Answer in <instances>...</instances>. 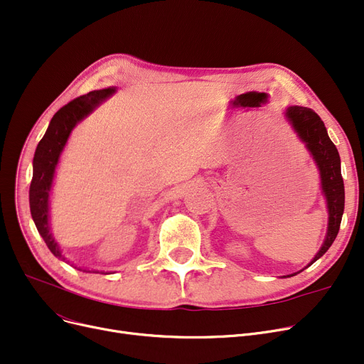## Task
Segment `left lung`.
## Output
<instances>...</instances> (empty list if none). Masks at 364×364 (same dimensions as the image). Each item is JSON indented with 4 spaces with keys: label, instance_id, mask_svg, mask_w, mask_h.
Wrapping results in <instances>:
<instances>
[{
    "label": "left lung",
    "instance_id": "8db88e82",
    "mask_svg": "<svg viewBox=\"0 0 364 364\" xmlns=\"http://www.w3.org/2000/svg\"><path fill=\"white\" fill-rule=\"evenodd\" d=\"M286 118H288V121L296 131L299 139L307 146L313 159L317 164V168L320 171L321 190L328 203L329 223L326 237H324L320 251L309 264L311 265L320 257L326 254L339 232L343 205H346V190H343V180L341 176V158L335 144L328 136L326 127H324L323 121L313 109L302 106H289L286 109Z\"/></svg>",
    "mask_w": 364,
    "mask_h": 364
}]
</instances>
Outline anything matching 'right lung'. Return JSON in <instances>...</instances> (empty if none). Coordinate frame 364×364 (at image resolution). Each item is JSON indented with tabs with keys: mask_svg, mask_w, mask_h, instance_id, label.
Wrapping results in <instances>:
<instances>
[{
	"mask_svg": "<svg viewBox=\"0 0 364 364\" xmlns=\"http://www.w3.org/2000/svg\"><path fill=\"white\" fill-rule=\"evenodd\" d=\"M113 92H114V88L109 87L105 90L91 91L85 95H81L78 99L69 102L66 106H63L54 114L44 134V137L41 139L40 143H38L35 150L33 176L29 187L31 214L38 228V233L43 236L44 242L48 246V250L53 252L54 257L60 259H65V257L62 255L59 245H57V242L54 240L50 232V223H48V217H50L48 199H50V190L54 178L55 166L59 164L60 153L75 125L80 121H82L87 114H90Z\"/></svg>",
	"mask_w": 364,
	"mask_h": 364,
	"instance_id": "right-lung-1",
	"label": "right lung"
}]
</instances>
